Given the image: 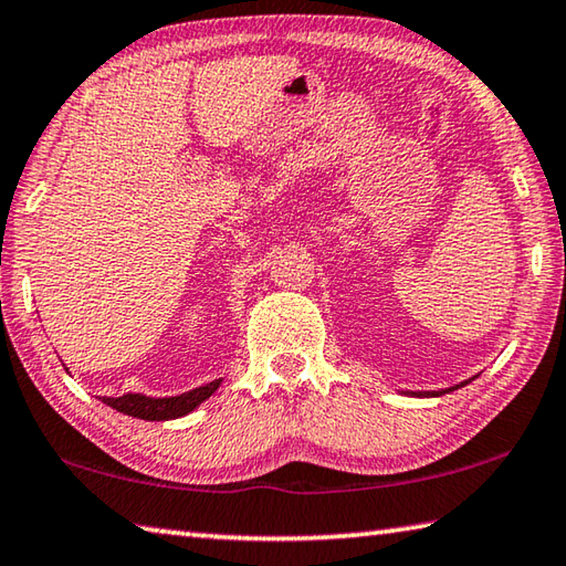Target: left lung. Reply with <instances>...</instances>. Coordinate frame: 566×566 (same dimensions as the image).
Returning <instances> with one entry per match:
<instances>
[{"mask_svg": "<svg viewBox=\"0 0 566 566\" xmlns=\"http://www.w3.org/2000/svg\"><path fill=\"white\" fill-rule=\"evenodd\" d=\"M468 382H470V380H468ZM468 382H460V385H454V388H448V390H432V392H408V395H415V398H434V395L452 392V390H458V388H462V385H468Z\"/></svg>", "mask_w": 566, "mask_h": 566, "instance_id": "8db88e82", "label": "left lung"}]
</instances>
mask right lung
Returning <instances> with one entry per match:
<instances>
[{
	"label": "right lung",
	"mask_w": 566,
	"mask_h": 566,
	"mask_svg": "<svg viewBox=\"0 0 566 566\" xmlns=\"http://www.w3.org/2000/svg\"><path fill=\"white\" fill-rule=\"evenodd\" d=\"M221 382L223 380L218 378L201 385V388L174 395V398H148V395H142V392H126L122 398H102V400L116 412L132 415V418L148 420V422H161V420L184 418V415L193 412L198 405L211 398V395L221 388Z\"/></svg>",
	"instance_id": "obj_1"
}]
</instances>
